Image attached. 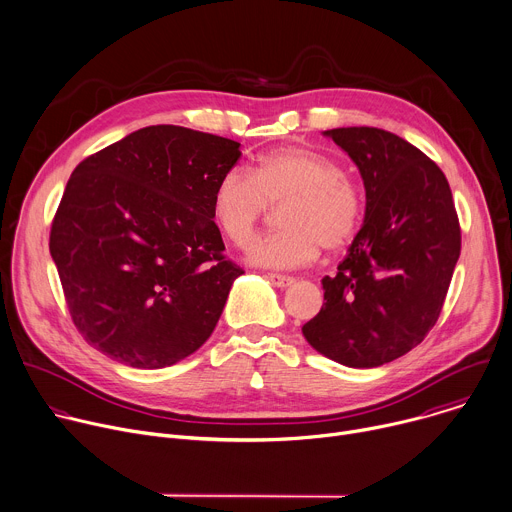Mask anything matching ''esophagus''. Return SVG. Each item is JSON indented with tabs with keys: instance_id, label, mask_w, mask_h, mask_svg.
Here are the masks:
<instances>
[{
	"instance_id": "1",
	"label": "esophagus",
	"mask_w": 512,
	"mask_h": 512,
	"mask_svg": "<svg viewBox=\"0 0 512 512\" xmlns=\"http://www.w3.org/2000/svg\"><path fill=\"white\" fill-rule=\"evenodd\" d=\"M267 279L277 285V287H289L296 279L289 277V275H281V273H267Z\"/></svg>"
}]
</instances>
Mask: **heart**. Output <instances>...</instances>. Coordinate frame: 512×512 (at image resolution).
<instances>
[{
  "mask_svg": "<svg viewBox=\"0 0 512 512\" xmlns=\"http://www.w3.org/2000/svg\"><path fill=\"white\" fill-rule=\"evenodd\" d=\"M271 206H281L283 231L251 243L247 257L275 269L310 265L322 245L332 253L346 249L364 218L362 190L344 166L304 145L265 154L253 172L233 166L216 182L214 221L237 245L257 233Z\"/></svg>",
  "mask_w": 512,
  "mask_h": 512,
  "instance_id": "b5f03b06",
  "label": "heart"
}]
</instances>
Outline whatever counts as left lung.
I'll list each match as a JSON object with an SVG mask.
<instances>
[{"mask_svg":"<svg viewBox=\"0 0 512 512\" xmlns=\"http://www.w3.org/2000/svg\"><path fill=\"white\" fill-rule=\"evenodd\" d=\"M352 158L367 192L364 225L306 340L352 369H373L415 348L440 318L462 233L450 184L415 145L377 127L324 131Z\"/></svg>","mask_w":512,"mask_h":512,"instance_id":"left-lung-1","label":"left lung"}]
</instances>
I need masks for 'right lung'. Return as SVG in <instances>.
I'll return each instance as SVG.
<instances>
[{
	"instance_id": "right-lung-1",
	"label": "right lung",
	"mask_w": 512,
	"mask_h": 512,
	"mask_svg": "<svg viewBox=\"0 0 512 512\" xmlns=\"http://www.w3.org/2000/svg\"><path fill=\"white\" fill-rule=\"evenodd\" d=\"M241 143L180 125L137 129L72 172L50 229L64 300L83 338L133 369L198 350L245 271L212 221Z\"/></svg>"
}]
</instances>
